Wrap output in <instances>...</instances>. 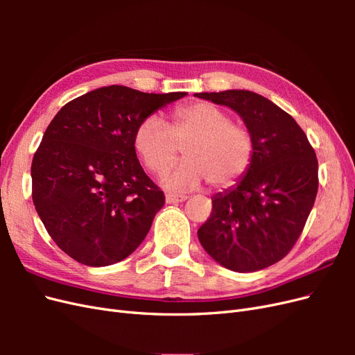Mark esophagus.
<instances>
[{"label": "esophagus", "instance_id": "esophagus-1", "mask_svg": "<svg viewBox=\"0 0 355 355\" xmlns=\"http://www.w3.org/2000/svg\"><path fill=\"white\" fill-rule=\"evenodd\" d=\"M185 200H188V197H185V196H176V194H167L166 196V202L167 204L182 202V201H185Z\"/></svg>", "mask_w": 355, "mask_h": 355}]
</instances>
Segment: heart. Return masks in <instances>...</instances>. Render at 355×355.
Returning <instances> with one entry per match:
<instances>
[{
    "mask_svg": "<svg viewBox=\"0 0 355 355\" xmlns=\"http://www.w3.org/2000/svg\"><path fill=\"white\" fill-rule=\"evenodd\" d=\"M133 146L145 166L159 175L173 166L184 148L187 161L163 178L171 191H192L209 180L214 188L239 182L254 157L253 136L228 112L207 102L175 110L166 125L155 115L137 124Z\"/></svg>",
    "mask_w": 355,
    "mask_h": 355,
    "instance_id": "obj_1",
    "label": "heart"
}]
</instances>
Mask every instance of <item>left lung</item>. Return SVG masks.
<instances>
[{
	"label": "left lung",
	"mask_w": 355,
	"mask_h": 355,
	"mask_svg": "<svg viewBox=\"0 0 355 355\" xmlns=\"http://www.w3.org/2000/svg\"><path fill=\"white\" fill-rule=\"evenodd\" d=\"M228 106L253 136L250 168L234 187L211 197V214L198 230L201 245L235 272H254L292 250L314 206L318 163L292 115L249 90L196 93Z\"/></svg>",
	"instance_id": "obj_1"
}]
</instances>
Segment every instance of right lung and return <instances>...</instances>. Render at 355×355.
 <instances>
[{"label": "right lung", "mask_w": 355, "mask_h": 355, "mask_svg": "<svg viewBox=\"0 0 355 355\" xmlns=\"http://www.w3.org/2000/svg\"><path fill=\"white\" fill-rule=\"evenodd\" d=\"M188 93H144L110 85L68 102L32 159V200L60 249L87 266L130 256L164 206L163 191L136 157L144 118Z\"/></svg>", "instance_id": "1"}]
</instances>
